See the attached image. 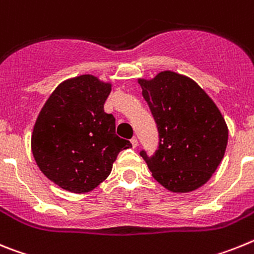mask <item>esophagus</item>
Masks as SVG:
<instances>
[{"label":"esophagus","instance_id":"esophagus-1","mask_svg":"<svg viewBox=\"0 0 254 254\" xmlns=\"http://www.w3.org/2000/svg\"><path fill=\"white\" fill-rule=\"evenodd\" d=\"M130 142H131V145H133L134 148H135L136 145H138V139H136V138H131V140H130Z\"/></svg>","mask_w":254,"mask_h":254}]
</instances>
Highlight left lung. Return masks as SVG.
<instances>
[{"instance_id": "1", "label": "left lung", "mask_w": 254, "mask_h": 254, "mask_svg": "<svg viewBox=\"0 0 254 254\" xmlns=\"http://www.w3.org/2000/svg\"><path fill=\"white\" fill-rule=\"evenodd\" d=\"M138 83L160 133L153 157L140 156L167 190H195L211 179L226 151L229 129L221 111L187 75L165 70Z\"/></svg>"}]
</instances>
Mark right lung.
Listing matches in <instances>:
<instances>
[{
    "instance_id": "add662e5",
    "label": "right lung",
    "mask_w": 254,
    "mask_h": 254,
    "mask_svg": "<svg viewBox=\"0 0 254 254\" xmlns=\"http://www.w3.org/2000/svg\"><path fill=\"white\" fill-rule=\"evenodd\" d=\"M111 81L83 74L57 85L33 127V157L51 182L87 193L107 179L119 152L131 143L115 134V118L103 110Z\"/></svg>"
}]
</instances>
